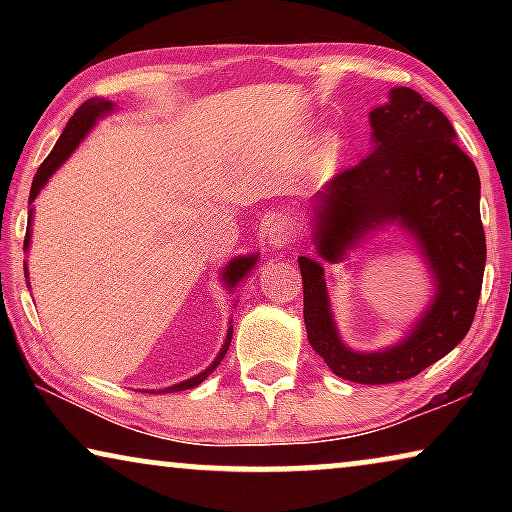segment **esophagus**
Returning <instances> with one entry per match:
<instances>
[{
  "label": "esophagus",
  "instance_id": "1",
  "mask_svg": "<svg viewBox=\"0 0 512 512\" xmlns=\"http://www.w3.org/2000/svg\"><path fill=\"white\" fill-rule=\"evenodd\" d=\"M293 233L296 230H293V223L289 219H275L268 228V244L272 249L282 251L293 242Z\"/></svg>",
  "mask_w": 512,
  "mask_h": 512
}]
</instances>
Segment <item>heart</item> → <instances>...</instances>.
<instances>
[{
  "label": "heart",
  "instance_id": "heart-1",
  "mask_svg": "<svg viewBox=\"0 0 512 512\" xmlns=\"http://www.w3.org/2000/svg\"><path fill=\"white\" fill-rule=\"evenodd\" d=\"M342 149V142L338 135H328L324 142H321V149H319V167H328L333 163L335 158H338V153Z\"/></svg>",
  "mask_w": 512,
  "mask_h": 512
}]
</instances>
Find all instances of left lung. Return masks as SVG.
<instances>
[{
  "instance_id": "8db88e82",
  "label": "left lung",
  "mask_w": 512,
  "mask_h": 512,
  "mask_svg": "<svg viewBox=\"0 0 512 512\" xmlns=\"http://www.w3.org/2000/svg\"><path fill=\"white\" fill-rule=\"evenodd\" d=\"M373 149L312 200L317 258L298 256L307 340L342 380H410L464 340L478 307L487 244L480 221V177L459 149L452 123L417 90L398 86L370 109ZM396 225L416 242L434 296L394 346L361 353L344 345L327 298L328 262H341L366 236Z\"/></svg>"
}]
</instances>
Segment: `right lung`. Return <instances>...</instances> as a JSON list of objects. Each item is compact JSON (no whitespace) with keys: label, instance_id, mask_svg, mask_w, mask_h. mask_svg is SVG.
Instances as JSON below:
<instances>
[{"label":"right lung","instance_id":"obj_1","mask_svg":"<svg viewBox=\"0 0 512 512\" xmlns=\"http://www.w3.org/2000/svg\"><path fill=\"white\" fill-rule=\"evenodd\" d=\"M114 109L116 107H114V102H111V100L93 97V100L83 102L81 107L76 109V114L69 118L67 128L62 130L58 144L53 146V151L48 153V158L39 165L37 174H34V181H32V188H30V202H27V205H30V212H27V233H25L23 251L30 249V242H32V219H34V205H32V202L37 200V195L41 193V188L48 184V179H51L53 174L67 163V158L72 156L76 149H79V144L83 142V139H86L88 132L95 128V123L104 116L114 114ZM256 263H258V251H256V254H244V256L230 258V261L221 268V277H219L221 284L226 286V291L235 293L237 289H240V284L249 277V272L256 268ZM25 279H27V261H25ZM27 286H30V282H27ZM230 324H233V319H230ZM230 338H233V326H228L226 340H223L219 354H216V359L209 363V366L202 370V373L188 377V380L177 382V384H172V387H165V389H144V394H174V391H184V389L198 387L200 382H205L207 377L212 375L216 368H219V363L223 361V356H226L228 347H230Z\"/></svg>","mask_w":512,"mask_h":512}]
</instances>
